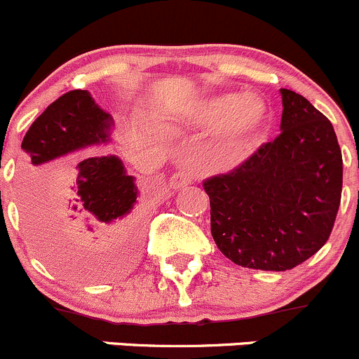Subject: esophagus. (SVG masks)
Wrapping results in <instances>:
<instances>
[{
    "label": "esophagus",
    "instance_id": "obj_1",
    "mask_svg": "<svg viewBox=\"0 0 359 359\" xmlns=\"http://www.w3.org/2000/svg\"><path fill=\"white\" fill-rule=\"evenodd\" d=\"M191 181H194V176H191V171L190 169H180L178 172H175V175L171 176V180H169V184H171V188H183L187 187V184H190Z\"/></svg>",
    "mask_w": 359,
    "mask_h": 359
}]
</instances>
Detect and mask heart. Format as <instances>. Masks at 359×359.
<instances>
[{
	"instance_id": "1",
	"label": "heart",
	"mask_w": 359,
	"mask_h": 359,
	"mask_svg": "<svg viewBox=\"0 0 359 359\" xmlns=\"http://www.w3.org/2000/svg\"><path fill=\"white\" fill-rule=\"evenodd\" d=\"M267 120V109L253 95L225 94L201 102L190 111V122L197 126L219 127V144L226 150H241L262 133Z\"/></svg>"
}]
</instances>
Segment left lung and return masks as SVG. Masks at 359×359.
<instances>
[{"label":"left lung","instance_id":"1","mask_svg":"<svg viewBox=\"0 0 359 359\" xmlns=\"http://www.w3.org/2000/svg\"><path fill=\"white\" fill-rule=\"evenodd\" d=\"M283 133L226 175L211 176V233L241 267L290 271L332 233L342 195V151L332 122L281 88Z\"/></svg>","mask_w":359,"mask_h":359}]
</instances>
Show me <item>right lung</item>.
Here are the masks:
<instances>
[{
  "label": "right lung",
  "instance_id": "add662e5",
  "mask_svg": "<svg viewBox=\"0 0 359 359\" xmlns=\"http://www.w3.org/2000/svg\"><path fill=\"white\" fill-rule=\"evenodd\" d=\"M113 120L87 90H69L55 99L22 140L19 195L31 237L43 258L66 267L74 251L109 255L115 244L129 243L140 229L137 190L118 157L83 158L71 187L60 197L57 158L85 147L106 143ZM70 178H67V175Z\"/></svg>",
  "mask_w": 359,
  "mask_h": 359
}]
</instances>
